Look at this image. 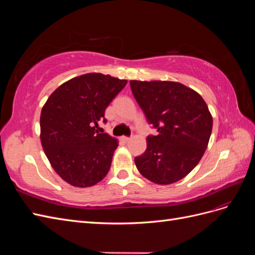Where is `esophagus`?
<instances>
[{
	"instance_id": "esophagus-1",
	"label": "esophagus",
	"mask_w": 255,
	"mask_h": 255,
	"mask_svg": "<svg viewBox=\"0 0 255 255\" xmlns=\"http://www.w3.org/2000/svg\"><path fill=\"white\" fill-rule=\"evenodd\" d=\"M122 140L125 142H128L130 140V137H127V136H123L122 137Z\"/></svg>"
}]
</instances>
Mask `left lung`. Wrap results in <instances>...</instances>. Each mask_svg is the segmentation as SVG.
<instances>
[{"mask_svg":"<svg viewBox=\"0 0 255 255\" xmlns=\"http://www.w3.org/2000/svg\"><path fill=\"white\" fill-rule=\"evenodd\" d=\"M130 89L156 135L146 137V149L135 157L145 179L156 184L180 181L203 156L213 118L202 97L175 82L130 81Z\"/></svg>","mask_w":255,"mask_h":255,"instance_id":"8db88e82","label":"left lung"}]
</instances>
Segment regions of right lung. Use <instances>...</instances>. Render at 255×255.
Wrapping results in <instances>:
<instances>
[{
  "mask_svg": "<svg viewBox=\"0 0 255 255\" xmlns=\"http://www.w3.org/2000/svg\"><path fill=\"white\" fill-rule=\"evenodd\" d=\"M126 80L88 73L64 83L49 97L40 116L45 155L61 179L89 187L109 172L118 141L96 129Z\"/></svg>",
  "mask_w": 255,
  "mask_h": 255,
  "instance_id": "add662e5",
  "label": "right lung"
}]
</instances>
